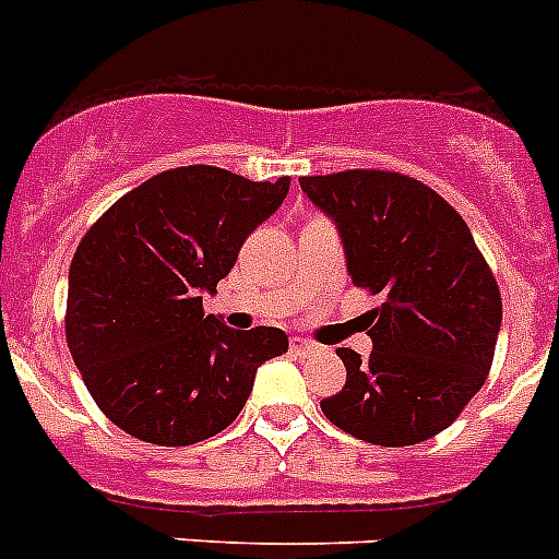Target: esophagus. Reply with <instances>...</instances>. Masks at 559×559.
I'll list each match as a JSON object with an SVG mask.
<instances>
[{"instance_id": "34e87169", "label": "esophagus", "mask_w": 559, "mask_h": 559, "mask_svg": "<svg viewBox=\"0 0 559 559\" xmlns=\"http://www.w3.org/2000/svg\"><path fill=\"white\" fill-rule=\"evenodd\" d=\"M290 352H294L296 357H310L319 352V346L310 341H301V337H290Z\"/></svg>"}]
</instances>
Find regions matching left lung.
<instances>
[{
  "label": "left lung",
  "instance_id": "8db88e82",
  "mask_svg": "<svg viewBox=\"0 0 559 559\" xmlns=\"http://www.w3.org/2000/svg\"><path fill=\"white\" fill-rule=\"evenodd\" d=\"M299 186L335 218L355 288L382 296L366 313L371 355L337 349L346 385L324 416L377 447L435 438L493 366L501 294L488 260L457 210L407 174L349 168Z\"/></svg>",
  "mask_w": 559,
  "mask_h": 559
}]
</instances>
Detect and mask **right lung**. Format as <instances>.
Instances as JSON below:
<instances>
[{"instance_id": "obj_1", "label": "right lung", "mask_w": 559, "mask_h": 559, "mask_svg": "<svg viewBox=\"0 0 559 559\" xmlns=\"http://www.w3.org/2000/svg\"><path fill=\"white\" fill-rule=\"evenodd\" d=\"M288 186L179 166L132 188L82 235L66 343L94 402L127 435L157 447L213 438L243 409L254 371L288 352L283 330H229L202 307Z\"/></svg>"}]
</instances>
